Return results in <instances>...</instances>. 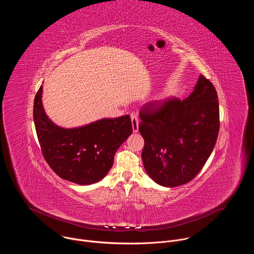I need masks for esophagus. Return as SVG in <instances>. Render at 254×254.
Instances as JSON below:
<instances>
[{
  "mask_svg": "<svg viewBox=\"0 0 254 254\" xmlns=\"http://www.w3.org/2000/svg\"><path fill=\"white\" fill-rule=\"evenodd\" d=\"M130 119H131V126H132V130L134 132H136L138 130V118L134 115L131 114L130 115Z\"/></svg>",
  "mask_w": 254,
  "mask_h": 254,
  "instance_id": "34e87169",
  "label": "esophagus"
}]
</instances>
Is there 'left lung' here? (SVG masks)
<instances>
[{"instance_id": "1", "label": "left lung", "mask_w": 254, "mask_h": 254, "mask_svg": "<svg viewBox=\"0 0 254 254\" xmlns=\"http://www.w3.org/2000/svg\"><path fill=\"white\" fill-rule=\"evenodd\" d=\"M142 163L156 183L176 187L193 180L219 133V102L212 82L200 75L184 100L148 102L139 112Z\"/></svg>"}]
</instances>
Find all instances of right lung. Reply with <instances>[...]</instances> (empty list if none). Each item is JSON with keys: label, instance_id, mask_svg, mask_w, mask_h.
I'll list each match as a JSON object with an SVG mask.
<instances>
[{"label": "right lung", "instance_id": "1", "mask_svg": "<svg viewBox=\"0 0 254 254\" xmlns=\"http://www.w3.org/2000/svg\"><path fill=\"white\" fill-rule=\"evenodd\" d=\"M41 94L42 86L34 99L33 118L45 161L60 178L70 182L79 185L98 182L111 170L116 152L132 132L129 116L62 128L47 118Z\"/></svg>", "mask_w": 254, "mask_h": 254}]
</instances>
